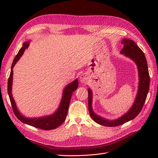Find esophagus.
Returning <instances> with one entry per match:
<instances>
[{
    "mask_svg": "<svg viewBox=\"0 0 158 158\" xmlns=\"http://www.w3.org/2000/svg\"><path fill=\"white\" fill-rule=\"evenodd\" d=\"M87 80V76L85 74H82L80 76V81L81 83H84Z\"/></svg>",
    "mask_w": 158,
    "mask_h": 158,
    "instance_id": "34e87169",
    "label": "esophagus"
}]
</instances>
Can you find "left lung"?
<instances>
[{"label":"left lung","mask_w":158,"mask_h":158,"mask_svg":"<svg viewBox=\"0 0 158 158\" xmlns=\"http://www.w3.org/2000/svg\"><path fill=\"white\" fill-rule=\"evenodd\" d=\"M121 44L124 47L121 51V54L132 60L137 66L139 80L138 91L135 102L131 107L122 116L116 119L110 120L98 115L94 111L92 108L93 92L92 90L88 88V108L90 116L95 122L106 127L119 126L135 118L141 111L149 91L150 76L144 53L135 43L131 40L123 38Z\"/></svg>","instance_id":"obj_1"}]
</instances>
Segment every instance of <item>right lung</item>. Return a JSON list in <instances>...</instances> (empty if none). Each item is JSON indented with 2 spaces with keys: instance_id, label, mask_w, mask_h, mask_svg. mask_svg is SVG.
Returning <instances> with one entry per match:
<instances>
[{
  "instance_id": "right-lung-1",
  "label": "right lung",
  "mask_w": 158,
  "mask_h": 158,
  "mask_svg": "<svg viewBox=\"0 0 158 158\" xmlns=\"http://www.w3.org/2000/svg\"><path fill=\"white\" fill-rule=\"evenodd\" d=\"M30 41H31L29 40L23 43L21 49L18 51L17 55L15 56V58H14L13 60L10 74L8 80V94L10 100L13 111L16 117L21 122L28 125L43 129V130H52V129H55L56 128L59 127L65 121L66 118V114H67L68 113L72 95H73V92L78 87V80L77 78L75 79L74 81L69 83L64 87V88L63 89V95H62L59 106L53 113L48 114V115H44L38 117H27L23 115L18 110L12 93L13 68L14 67V66H15L17 62L20 60V57L23 55L25 50L28 48Z\"/></svg>"
}]
</instances>
